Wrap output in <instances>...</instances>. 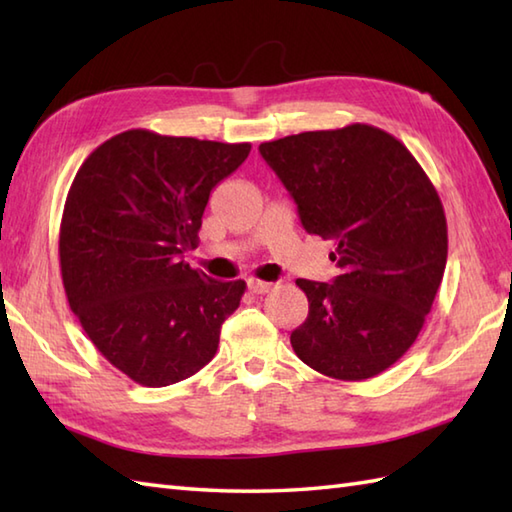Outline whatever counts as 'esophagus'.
Masks as SVG:
<instances>
[{"mask_svg": "<svg viewBox=\"0 0 512 512\" xmlns=\"http://www.w3.org/2000/svg\"><path fill=\"white\" fill-rule=\"evenodd\" d=\"M248 290L253 292V295H266V292L273 290V284H268V281H259V279H248Z\"/></svg>", "mask_w": 512, "mask_h": 512, "instance_id": "obj_1", "label": "esophagus"}]
</instances>
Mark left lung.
Returning a JSON list of instances; mask_svg holds the SVG:
<instances>
[{
  "label": "left lung",
  "instance_id": "obj_1",
  "mask_svg": "<svg viewBox=\"0 0 512 512\" xmlns=\"http://www.w3.org/2000/svg\"><path fill=\"white\" fill-rule=\"evenodd\" d=\"M259 154L341 268L332 284L297 279L310 310L292 350L336 380L378 376L418 339L447 266L436 187L398 138L365 123L270 140Z\"/></svg>",
  "mask_w": 512,
  "mask_h": 512
}]
</instances>
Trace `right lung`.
Segmentation results:
<instances>
[{
    "label": "right lung",
    "instance_id": "right-lung-1",
    "mask_svg": "<svg viewBox=\"0 0 512 512\" xmlns=\"http://www.w3.org/2000/svg\"><path fill=\"white\" fill-rule=\"evenodd\" d=\"M248 143H215L129 129L76 171L63 206V288L96 350L145 387L193 376L239 308L242 279L215 281L184 262L217 182Z\"/></svg>",
    "mask_w": 512,
    "mask_h": 512
}]
</instances>
